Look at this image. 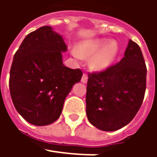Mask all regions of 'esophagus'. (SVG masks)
Wrapping results in <instances>:
<instances>
[{
	"instance_id": "obj_1",
	"label": "esophagus",
	"mask_w": 157,
	"mask_h": 157,
	"mask_svg": "<svg viewBox=\"0 0 157 157\" xmlns=\"http://www.w3.org/2000/svg\"><path fill=\"white\" fill-rule=\"evenodd\" d=\"M81 81H82V83H87V82H88V75H87L86 74H83Z\"/></svg>"
}]
</instances>
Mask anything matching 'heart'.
Instances as JSON below:
<instances>
[{
    "label": "heart",
    "mask_w": 157,
    "mask_h": 157,
    "mask_svg": "<svg viewBox=\"0 0 157 157\" xmlns=\"http://www.w3.org/2000/svg\"><path fill=\"white\" fill-rule=\"evenodd\" d=\"M75 58L91 57L90 66L96 71H104L110 68L119 54V46L116 41L106 38H95L79 42L77 50L72 49Z\"/></svg>",
    "instance_id": "1"
}]
</instances>
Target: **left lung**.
Wrapping results in <instances>:
<instances>
[{"label":"left lung","instance_id":"obj_1","mask_svg":"<svg viewBox=\"0 0 157 157\" xmlns=\"http://www.w3.org/2000/svg\"><path fill=\"white\" fill-rule=\"evenodd\" d=\"M146 75L141 48L129 40L121 62L89 75L86 113L89 122L103 131H116L129 123L143 103Z\"/></svg>","mask_w":157,"mask_h":157}]
</instances>
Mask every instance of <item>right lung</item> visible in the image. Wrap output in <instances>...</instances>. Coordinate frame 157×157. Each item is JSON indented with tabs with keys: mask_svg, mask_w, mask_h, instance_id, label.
<instances>
[{
	"mask_svg": "<svg viewBox=\"0 0 157 157\" xmlns=\"http://www.w3.org/2000/svg\"><path fill=\"white\" fill-rule=\"evenodd\" d=\"M67 45L50 26L31 32L14 54L9 89L14 108L28 122L46 126L62 114L63 103L82 72L63 65Z\"/></svg>",
	"mask_w": 157,
	"mask_h": 157,
	"instance_id": "add662e5",
	"label": "right lung"
}]
</instances>
